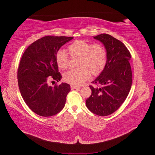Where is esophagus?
I'll list each match as a JSON object with an SVG mask.
<instances>
[{
  "instance_id": "obj_1",
  "label": "esophagus",
  "mask_w": 155,
  "mask_h": 155,
  "mask_svg": "<svg viewBox=\"0 0 155 155\" xmlns=\"http://www.w3.org/2000/svg\"><path fill=\"white\" fill-rule=\"evenodd\" d=\"M70 87H71L72 90H75V89L79 88V87H78V86H76V85H71L70 86Z\"/></svg>"
}]
</instances>
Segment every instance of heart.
Returning <instances> with one entry per match:
<instances>
[{
    "label": "heart",
    "instance_id": "1",
    "mask_svg": "<svg viewBox=\"0 0 155 155\" xmlns=\"http://www.w3.org/2000/svg\"><path fill=\"white\" fill-rule=\"evenodd\" d=\"M72 57H78L76 69L64 73V81L73 85H80L87 81L90 74L97 76L103 71L107 61V51L100 44H91L85 40H77L68 46ZM56 63L60 69L68 66V57L64 50L57 51Z\"/></svg>",
    "mask_w": 155,
    "mask_h": 155
}]
</instances>
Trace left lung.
<instances>
[{
  "instance_id": "obj_1",
  "label": "left lung",
  "mask_w": 155,
  "mask_h": 155,
  "mask_svg": "<svg viewBox=\"0 0 155 155\" xmlns=\"http://www.w3.org/2000/svg\"><path fill=\"white\" fill-rule=\"evenodd\" d=\"M105 47L106 66L90 85L91 94L86 100V106L93 114L107 116L122 105L132 85V71L129 61L130 52L122 41L109 34L94 37Z\"/></svg>"
}]
</instances>
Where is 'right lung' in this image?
Segmentation results:
<instances>
[{
    "label": "right lung",
    "instance_id": "1",
    "mask_svg": "<svg viewBox=\"0 0 155 155\" xmlns=\"http://www.w3.org/2000/svg\"><path fill=\"white\" fill-rule=\"evenodd\" d=\"M72 39L65 36L43 37L31 44L21 58L18 70L19 90L26 104L36 114L52 116L65 106L70 85L62 83L52 87L48 81L51 78L57 82L61 80L55 56L59 48Z\"/></svg>",
    "mask_w": 155,
    "mask_h": 155
}]
</instances>
